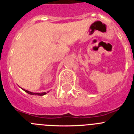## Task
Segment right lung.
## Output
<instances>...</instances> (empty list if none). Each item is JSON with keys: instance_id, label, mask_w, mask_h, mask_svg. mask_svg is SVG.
Wrapping results in <instances>:
<instances>
[{"instance_id": "right-lung-1", "label": "right lung", "mask_w": 134, "mask_h": 134, "mask_svg": "<svg viewBox=\"0 0 134 134\" xmlns=\"http://www.w3.org/2000/svg\"><path fill=\"white\" fill-rule=\"evenodd\" d=\"M24 90L25 91L26 93H27L28 94H32V95H40V96H42V95H44V94H46V93H32V92H29V91H27V90Z\"/></svg>"}]
</instances>
